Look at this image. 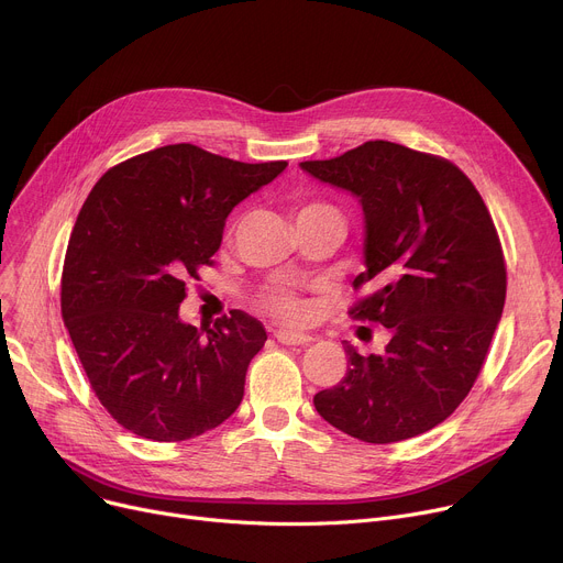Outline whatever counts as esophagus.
<instances>
[{
  "label": "esophagus",
  "mask_w": 563,
  "mask_h": 563,
  "mask_svg": "<svg viewBox=\"0 0 563 563\" xmlns=\"http://www.w3.org/2000/svg\"><path fill=\"white\" fill-rule=\"evenodd\" d=\"M274 339L283 345H309L313 341L309 334H298V332H287V330L274 332Z\"/></svg>",
  "instance_id": "obj_1"
}]
</instances>
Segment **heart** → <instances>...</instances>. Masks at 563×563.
Returning <instances> with one entry per match:
<instances>
[{"label":"heart","instance_id":"b5f03b06","mask_svg":"<svg viewBox=\"0 0 563 563\" xmlns=\"http://www.w3.org/2000/svg\"><path fill=\"white\" fill-rule=\"evenodd\" d=\"M323 211H336L332 205L328 202H305L298 207V218L302 216H311V213H323ZM258 305L276 316L283 323L289 325H298L307 318V305L300 296H296L291 289L283 287V285H267L258 291Z\"/></svg>","mask_w":563,"mask_h":563}]
</instances>
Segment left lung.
Here are the masks:
<instances>
[{
  "label": "left lung",
  "mask_w": 563,
  "mask_h": 563,
  "mask_svg": "<svg viewBox=\"0 0 563 563\" xmlns=\"http://www.w3.org/2000/svg\"><path fill=\"white\" fill-rule=\"evenodd\" d=\"M352 191L365 213V272L354 320L391 332L383 354L347 341V372L318 391V415L365 443H396L443 423L486 363L506 302V261L493 216L450 159L369 140L300 163Z\"/></svg>",
  "instance_id": "1"
}]
</instances>
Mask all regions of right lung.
Returning <instances> with one entry per match:
<instances>
[{
	"instance_id": "obj_1",
	"label": "right lung",
	"mask_w": 563,
	"mask_h": 563,
	"mask_svg": "<svg viewBox=\"0 0 563 563\" xmlns=\"http://www.w3.org/2000/svg\"><path fill=\"white\" fill-rule=\"evenodd\" d=\"M287 167L247 165L196 144L111 167L79 211L62 269V318L104 410L148 441H187L227 421L267 341L233 309L202 332L178 307L220 250L224 220Z\"/></svg>"
}]
</instances>
